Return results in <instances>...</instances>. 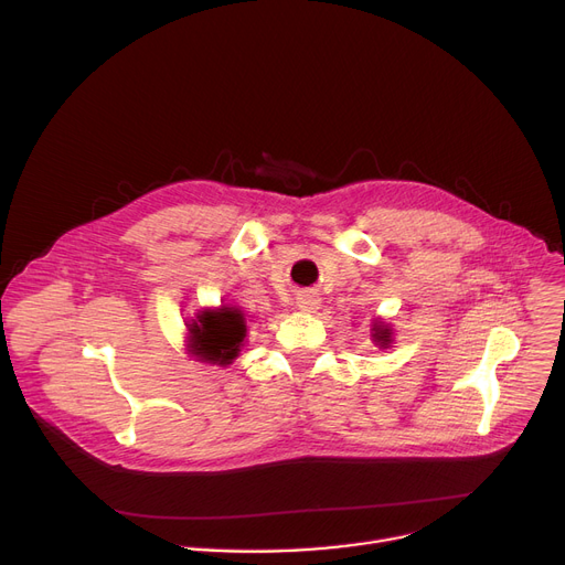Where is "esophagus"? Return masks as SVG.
<instances>
[{
    "instance_id": "1",
    "label": "esophagus",
    "mask_w": 565,
    "mask_h": 565,
    "mask_svg": "<svg viewBox=\"0 0 565 565\" xmlns=\"http://www.w3.org/2000/svg\"><path fill=\"white\" fill-rule=\"evenodd\" d=\"M296 306H298V310L315 312V310L319 308V296H317V291L306 289V291L298 294V296H296Z\"/></svg>"
}]
</instances>
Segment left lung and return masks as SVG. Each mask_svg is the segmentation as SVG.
<instances>
[{"label":"left lung","mask_w":565,"mask_h":565,"mask_svg":"<svg viewBox=\"0 0 565 565\" xmlns=\"http://www.w3.org/2000/svg\"><path fill=\"white\" fill-rule=\"evenodd\" d=\"M374 330H376V333H374V340H376V342H381V347H385V344L390 342V333H387V328L374 326Z\"/></svg>","instance_id":"8db88e82"}]
</instances>
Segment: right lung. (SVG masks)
I'll return each mask as SVG.
<instances>
[{"mask_svg": "<svg viewBox=\"0 0 565 565\" xmlns=\"http://www.w3.org/2000/svg\"><path fill=\"white\" fill-rule=\"evenodd\" d=\"M246 338L244 317L235 308H223L218 312H203L193 323V340L198 353L214 362H230L239 353Z\"/></svg>", "mask_w": 565, "mask_h": 565, "instance_id": "obj_1", "label": "right lung"}]
</instances>
